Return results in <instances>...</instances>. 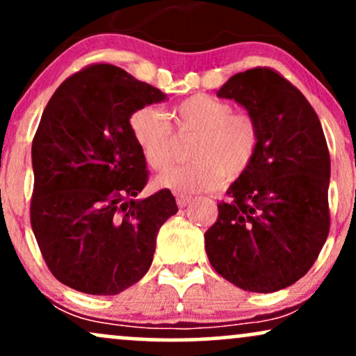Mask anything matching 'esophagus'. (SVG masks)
Listing matches in <instances>:
<instances>
[{
	"label": "esophagus",
	"mask_w": 356,
	"mask_h": 356,
	"mask_svg": "<svg viewBox=\"0 0 356 356\" xmlns=\"http://www.w3.org/2000/svg\"><path fill=\"white\" fill-rule=\"evenodd\" d=\"M191 202L189 195H184V194H177V206L179 207H186L187 204Z\"/></svg>",
	"instance_id": "esophagus-1"
}]
</instances>
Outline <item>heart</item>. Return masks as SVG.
Wrapping results in <instances>:
<instances>
[{
	"mask_svg": "<svg viewBox=\"0 0 356 356\" xmlns=\"http://www.w3.org/2000/svg\"><path fill=\"white\" fill-rule=\"evenodd\" d=\"M175 130L195 134L189 164L169 170L157 179L161 187L181 194L206 192L222 179L234 182L248 174L261 145V127L251 113L234 112L227 100L194 95L167 113ZM130 132L147 165L165 170L174 161L175 136L170 122L157 108L142 107L129 118Z\"/></svg>",
	"mask_w": 356,
	"mask_h": 356,
	"instance_id": "heart-1",
	"label": "heart"
}]
</instances>
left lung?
Returning <instances> with one entry per match:
<instances>
[{
    "instance_id": "1",
    "label": "left lung",
    "mask_w": 356,
    "mask_h": 356,
    "mask_svg": "<svg viewBox=\"0 0 356 356\" xmlns=\"http://www.w3.org/2000/svg\"><path fill=\"white\" fill-rule=\"evenodd\" d=\"M219 99L243 105L261 127L257 157L218 204L204 234L212 268L244 291L275 293L303 277L330 232V152L320 118L281 73H236Z\"/></svg>"
}]
</instances>
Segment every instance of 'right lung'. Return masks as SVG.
<instances>
[{"label":"right lung","mask_w":356,"mask_h":356,"mask_svg":"<svg viewBox=\"0 0 356 356\" xmlns=\"http://www.w3.org/2000/svg\"><path fill=\"white\" fill-rule=\"evenodd\" d=\"M165 93L108 63L68 76L33 137L30 220L51 275L87 295L110 296L149 271L162 224L177 212L161 189L137 201L149 170L129 118Z\"/></svg>","instance_id":"add662e5"}]
</instances>
